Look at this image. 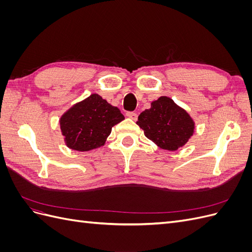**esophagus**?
<instances>
[{
  "label": "esophagus",
  "mask_w": 252,
  "mask_h": 252,
  "mask_svg": "<svg viewBox=\"0 0 252 252\" xmlns=\"http://www.w3.org/2000/svg\"><path fill=\"white\" fill-rule=\"evenodd\" d=\"M126 116H127L128 118L132 119V120H136V119H138V114H136V112H133V111H127Z\"/></svg>",
  "instance_id": "obj_1"
}]
</instances>
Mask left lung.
<instances>
[{
    "label": "left lung",
    "instance_id": "8db88e82",
    "mask_svg": "<svg viewBox=\"0 0 252 252\" xmlns=\"http://www.w3.org/2000/svg\"><path fill=\"white\" fill-rule=\"evenodd\" d=\"M136 124L146 138L170 151L184 146L194 130L193 120L167 96L152 102L151 107L140 114Z\"/></svg>",
    "mask_w": 252,
    "mask_h": 252
}]
</instances>
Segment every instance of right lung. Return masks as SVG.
Returning a JSON list of instances; mask_svg holds the SVG:
<instances>
[{
  "label": "right lung",
  "instance_id": "add662e5",
  "mask_svg": "<svg viewBox=\"0 0 252 252\" xmlns=\"http://www.w3.org/2000/svg\"><path fill=\"white\" fill-rule=\"evenodd\" d=\"M124 119L118 107L94 94L67 110L60 125L68 147L88 151L103 146L112 127Z\"/></svg>",
  "mask_w": 252,
  "mask_h": 252
}]
</instances>
